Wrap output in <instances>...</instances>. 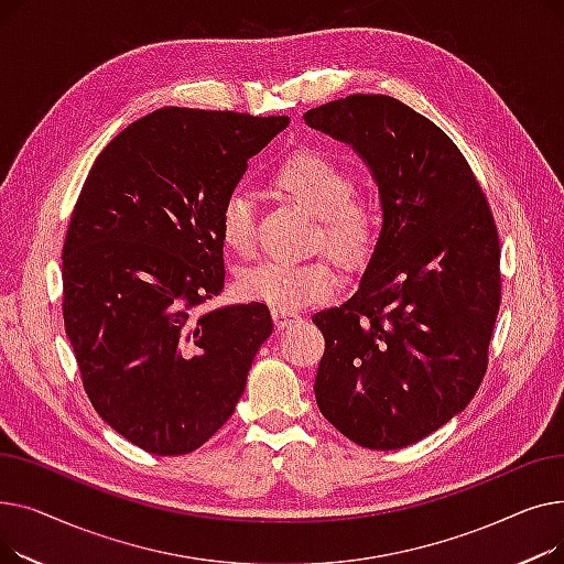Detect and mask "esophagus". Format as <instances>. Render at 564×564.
Returning a JSON list of instances; mask_svg holds the SVG:
<instances>
[{"mask_svg":"<svg viewBox=\"0 0 564 564\" xmlns=\"http://www.w3.org/2000/svg\"><path fill=\"white\" fill-rule=\"evenodd\" d=\"M274 322H276V327L279 329H285V327H290L292 322H297L300 319V313H294V311H285V308H274Z\"/></svg>","mask_w":564,"mask_h":564,"instance_id":"obj_1","label":"esophagus"}]
</instances>
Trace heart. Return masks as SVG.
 <instances>
[{
    "mask_svg": "<svg viewBox=\"0 0 564 564\" xmlns=\"http://www.w3.org/2000/svg\"><path fill=\"white\" fill-rule=\"evenodd\" d=\"M270 183L319 219L324 245L340 264L359 270L368 262L377 242V217L368 200L351 196L354 181L343 164L317 148H300L272 169ZM219 235L230 251L251 253L256 245V203L247 192L235 189L224 198ZM338 288V270L322 258L304 262L260 260L242 267L235 279V290L242 300L285 311L327 300Z\"/></svg>",
    "mask_w": 564,
    "mask_h": 564,
    "instance_id": "obj_1",
    "label": "heart"
}]
</instances>
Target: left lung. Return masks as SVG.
Returning <instances> with one entry per match:
<instances>
[{"label":"left lung","instance_id":"8db88e82","mask_svg":"<svg viewBox=\"0 0 564 564\" xmlns=\"http://www.w3.org/2000/svg\"><path fill=\"white\" fill-rule=\"evenodd\" d=\"M351 145L379 189L381 230L349 300L313 315L324 334L315 400L370 451L404 448L476 395L500 306L489 203L451 137L389 96L304 113Z\"/></svg>","mask_w":564,"mask_h":564}]
</instances>
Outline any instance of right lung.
Returning <instances> with one entry per match:
<instances>
[{
    "instance_id": "obj_1",
    "label": "right lung",
    "mask_w": 564,
    "mask_h": 564,
    "mask_svg": "<svg viewBox=\"0 0 564 564\" xmlns=\"http://www.w3.org/2000/svg\"><path fill=\"white\" fill-rule=\"evenodd\" d=\"M288 116L164 107L94 162L64 242V322L100 419L153 455H187L240 402L272 336L260 302L224 290L219 210Z\"/></svg>"
}]
</instances>
